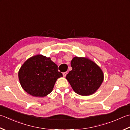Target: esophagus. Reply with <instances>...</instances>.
Returning a JSON list of instances; mask_svg holds the SVG:
<instances>
[{"instance_id":"esophagus-1","label":"esophagus","mask_w":130,"mask_h":130,"mask_svg":"<svg viewBox=\"0 0 130 130\" xmlns=\"http://www.w3.org/2000/svg\"><path fill=\"white\" fill-rule=\"evenodd\" d=\"M67 73H68V72H67L63 73H62V74H63V77H66V75H67Z\"/></svg>"}]
</instances>
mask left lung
I'll return each mask as SVG.
<instances>
[{
  "mask_svg": "<svg viewBox=\"0 0 130 130\" xmlns=\"http://www.w3.org/2000/svg\"><path fill=\"white\" fill-rule=\"evenodd\" d=\"M72 70L66 76L74 92L78 95H92L100 87L104 80L103 73L98 65L83 57H74Z\"/></svg>",
  "mask_w": 130,
  "mask_h": 130,
  "instance_id": "left-lung-1",
  "label": "left lung"
}]
</instances>
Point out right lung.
<instances>
[{
    "instance_id": "1",
    "label": "right lung",
    "mask_w": 130,
    "mask_h": 130,
    "mask_svg": "<svg viewBox=\"0 0 130 130\" xmlns=\"http://www.w3.org/2000/svg\"><path fill=\"white\" fill-rule=\"evenodd\" d=\"M50 57H31L20 68L19 78L23 89L33 96L44 97L52 92L56 81L62 74Z\"/></svg>"
}]
</instances>
